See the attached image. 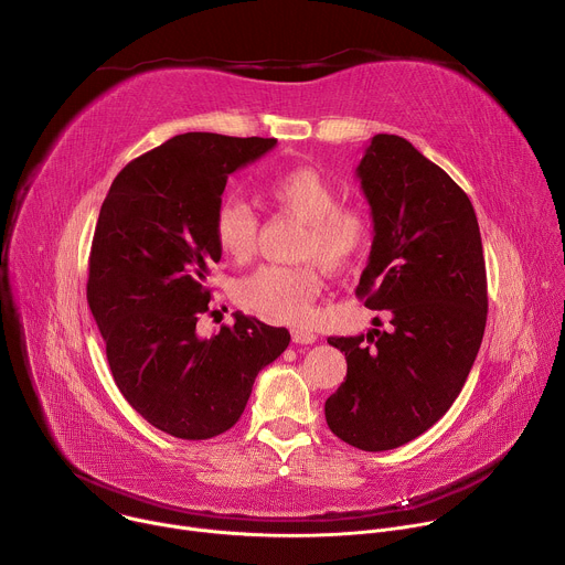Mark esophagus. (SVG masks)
Wrapping results in <instances>:
<instances>
[{
  "instance_id": "34e87169",
  "label": "esophagus",
  "mask_w": 565,
  "mask_h": 565,
  "mask_svg": "<svg viewBox=\"0 0 565 565\" xmlns=\"http://www.w3.org/2000/svg\"><path fill=\"white\" fill-rule=\"evenodd\" d=\"M292 342L295 344H315L317 342V335L310 333V331H303V329H292Z\"/></svg>"
}]
</instances>
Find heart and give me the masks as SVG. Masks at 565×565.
I'll list each match as a JSON object with an SVG mask.
<instances>
[{"instance_id":"heart-1","label":"heart","mask_w":565,"mask_h":565,"mask_svg":"<svg viewBox=\"0 0 565 565\" xmlns=\"http://www.w3.org/2000/svg\"><path fill=\"white\" fill-rule=\"evenodd\" d=\"M262 196L270 207L301 223L295 255L303 264L262 266L238 281L236 299L266 319L301 324L321 288L317 264L329 273L355 264L369 244L371 223L364 210L338 203L335 185L306 166L268 179ZM212 236L225 257L244 264L257 250L259 221L244 201L223 199L214 210Z\"/></svg>"}]
</instances>
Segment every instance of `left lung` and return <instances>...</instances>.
Returning a JSON list of instances; mask_svg holds the SVG:
<instances>
[{
	"label": "left lung",
	"instance_id": "left-lung-1",
	"mask_svg": "<svg viewBox=\"0 0 565 565\" xmlns=\"http://www.w3.org/2000/svg\"><path fill=\"white\" fill-rule=\"evenodd\" d=\"M358 179L375 236L355 295L391 329L329 338L347 377L324 412L344 443L386 451L454 405L486 333L488 275L471 201L409 140L373 136Z\"/></svg>",
	"mask_w": 565,
	"mask_h": 565
}]
</instances>
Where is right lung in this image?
<instances>
[{
    "instance_id": "1",
    "label": "right lung",
    "mask_w": 565,
    "mask_h": 565,
    "mask_svg": "<svg viewBox=\"0 0 565 565\" xmlns=\"http://www.w3.org/2000/svg\"><path fill=\"white\" fill-rule=\"evenodd\" d=\"M277 145L190 131L134 158L100 207L87 301L116 386L156 429L207 440L244 414L257 373L290 333L234 312V327L199 338L210 308L212 236L227 177Z\"/></svg>"
}]
</instances>
